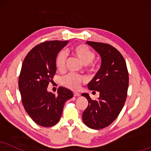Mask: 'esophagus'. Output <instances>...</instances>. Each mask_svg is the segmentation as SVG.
Segmentation results:
<instances>
[{
  "instance_id": "1",
  "label": "esophagus",
  "mask_w": 151,
  "mask_h": 151,
  "mask_svg": "<svg viewBox=\"0 0 151 151\" xmlns=\"http://www.w3.org/2000/svg\"><path fill=\"white\" fill-rule=\"evenodd\" d=\"M73 95L74 96H81V94H80V93H74Z\"/></svg>"
}]
</instances>
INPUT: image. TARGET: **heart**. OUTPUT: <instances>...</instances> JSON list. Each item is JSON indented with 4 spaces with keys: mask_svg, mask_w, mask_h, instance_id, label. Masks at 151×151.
Here are the masks:
<instances>
[{
    "mask_svg": "<svg viewBox=\"0 0 151 151\" xmlns=\"http://www.w3.org/2000/svg\"><path fill=\"white\" fill-rule=\"evenodd\" d=\"M70 53L79 60L82 64L86 66L89 71H94L96 69L95 64H92L95 55L94 53L88 47L85 45H78L70 49ZM66 56L64 52H60L57 56L55 64L57 69L62 70L66 64ZM85 78L83 76H78L73 74H68L63 78L62 83L65 87L72 90H78L80 88L81 83H84Z\"/></svg>",
    "mask_w": 151,
    "mask_h": 151,
    "instance_id": "1",
    "label": "heart"
}]
</instances>
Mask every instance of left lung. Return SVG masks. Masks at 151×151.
<instances>
[{"instance_id":"obj_1","label":"left lung","mask_w":151,"mask_h":151,"mask_svg":"<svg viewBox=\"0 0 151 151\" xmlns=\"http://www.w3.org/2000/svg\"><path fill=\"white\" fill-rule=\"evenodd\" d=\"M100 55L101 67L87 85L89 90L99 93L98 99L92 100L83 93L88 106L83 113V120L88 127L100 129L114 121L125 103L129 85V74L124 59L118 50L109 44L87 41Z\"/></svg>"}]
</instances>
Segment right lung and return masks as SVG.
Returning a JSON list of instances; mask_svg holds the SVG:
<instances>
[{"instance_id":"add662e5","label":"right lung","mask_w":151,"mask_h":151,"mask_svg":"<svg viewBox=\"0 0 151 151\" xmlns=\"http://www.w3.org/2000/svg\"><path fill=\"white\" fill-rule=\"evenodd\" d=\"M68 42L52 40L39 44L27 54L22 64L19 78L22 104L31 119L42 127L57 124L65 102L73 96L65 87H59L57 95L47 89L57 70V56Z\"/></svg>"}]
</instances>
